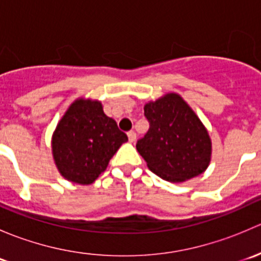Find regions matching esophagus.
I'll list each match as a JSON object with an SVG mask.
<instances>
[{"label":"esophagus","instance_id":"obj_1","mask_svg":"<svg viewBox=\"0 0 261 261\" xmlns=\"http://www.w3.org/2000/svg\"><path fill=\"white\" fill-rule=\"evenodd\" d=\"M127 136H128V141H130V143H134V141L136 140V133H135V131H128Z\"/></svg>","mask_w":261,"mask_h":261}]
</instances>
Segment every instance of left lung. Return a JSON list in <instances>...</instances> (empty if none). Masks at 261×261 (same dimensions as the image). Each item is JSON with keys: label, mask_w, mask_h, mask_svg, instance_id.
I'll return each instance as SVG.
<instances>
[{"label": "left lung", "mask_w": 261, "mask_h": 261, "mask_svg": "<svg viewBox=\"0 0 261 261\" xmlns=\"http://www.w3.org/2000/svg\"><path fill=\"white\" fill-rule=\"evenodd\" d=\"M149 131L136 149L147 168L163 179L180 183L208 168L212 141L206 126L180 94L170 92L144 106Z\"/></svg>", "instance_id": "left-lung-1"}]
</instances>
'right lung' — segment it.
I'll return each instance as SVG.
<instances>
[{
	"label": "right lung",
	"mask_w": 261,
	"mask_h": 261,
	"mask_svg": "<svg viewBox=\"0 0 261 261\" xmlns=\"http://www.w3.org/2000/svg\"><path fill=\"white\" fill-rule=\"evenodd\" d=\"M127 141L114 118L105 115L97 99H75L51 136L53 159L58 172L72 183L88 186L106 170L110 159Z\"/></svg>",
	"instance_id": "obj_1"
}]
</instances>
